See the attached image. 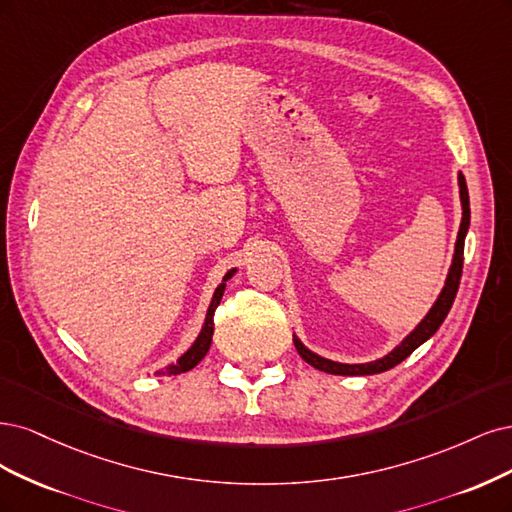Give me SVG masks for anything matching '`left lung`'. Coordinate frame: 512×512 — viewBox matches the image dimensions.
<instances>
[{
  "mask_svg": "<svg viewBox=\"0 0 512 512\" xmlns=\"http://www.w3.org/2000/svg\"><path fill=\"white\" fill-rule=\"evenodd\" d=\"M459 195H461V208H464V217H461L459 225V234H457V244H455V255H453V266L447 276V285H444L440 298L432 306V310L427 312V317L417 325L415 332L406 336V340L393 349L387 357L370 361V364H336V361H329L325 357H319L312 351H308L306 346L293 336V344L298 349L300 357L310 364L312 368H317L327 374H340V376H364V374H378L391 370L393 366H398L400 361H404L412 351L421 346L427 338H432L436 334V329L442 325V321L447 319L449 310L455 302V295L459 289V280H461V270H464V240L468 234V225H470V197H468V187H466V178L459 174Z\"/></svg>",
  "mask_w": 512,
  "mask_h": 512,
  "instance_id": "8db88e82",
  "label": "left lung"
}]
</instances>
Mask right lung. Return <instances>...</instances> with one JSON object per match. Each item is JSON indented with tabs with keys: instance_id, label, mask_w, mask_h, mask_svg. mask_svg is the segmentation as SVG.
Instances as JSON below:
<instances>
[{
	"instance_id": "right-lung-1",
	"label": "right lung",
	"mask_w": 512,
	"mask_h": 512,
	"mask_svg": "<svg viewBox=\"0 0 512 512\" xmlns=\"http://www.w3.org/2000/svg\"><path fill=\"white\" fill-rule=\"evenodd\" d=\"M232 274H234V270H229V272L225 274V278H223V283L217 287V291H214L210 308H208V315H206L204 329H202V334L197 336V340L193 342L191 349H189L183 357H180L178 361H174V364H170L168 368H163V370L155 372L157 376H172V374H180V372H189L191 368H195V366L200 364V361L206 357V353H208V349H210V342H212V332H214V321H212V319H214V310H217V306H219V302H221V298H223L225 280L232 278Z\"/></svg>"
}]
</instances>
